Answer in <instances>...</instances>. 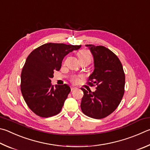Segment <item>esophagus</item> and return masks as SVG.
Masks as SVG:
<instances>
[{
    "mask_svg": "<svg viewBox=\"0 0 150 150\" xmlns=\"http://www.w3.org/2000/svg\"><path fill=\"white\" fill-rule=\"evenodd\" d=\"M71 91H74L75 89H77V87L75 86H71Z\"/></svg>",
    "mask_w": 150,
    "mask_h": 150,
    "instance_id": "1",
    "label": "esophagus"
}]
</instances>
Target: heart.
<instances>
[{
    "label": "heart",
    "mask_w": 150,
    "mask_h": 150,
    "mask_svg": "<svg viewBox=\"0 0 150 150\" xmlns=\"http://www.w3.org/2000/svg\"><path fill=\"white\" fill-rule=\"evenodd\" d=\"M78 57L79 61L84 60V59H88V60L91 61V56H90L88 52L86 50H81L78 53ZM81 77V76H73L71 80L73 82L78 83Z\"/></svg>",
    "instance_id": "1"
}]
</instances>
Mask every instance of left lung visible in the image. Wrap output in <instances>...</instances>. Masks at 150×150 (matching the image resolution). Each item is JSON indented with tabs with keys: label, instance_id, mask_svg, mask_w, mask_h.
Here are the masks:
<instances>
[{
	"label": "left lung",
	"instance_id": "1",
	"mask_svg": "<svg viewBox=\"0 0 150 150\" xmlns=\"http://www.w3.org/2000/svg\"><path fill=\"white\" fill-rule=\"evenodd\" d=\"M94 58V71L88 83L96 85L91 92L83 88L81 108L84 114L94 119L110 115L120 103L125 92V76L119 59L113 52L103 46L86 45Z\"/></svg>",
	"mask_w": 150,
	"mask_h": 150
}]
</instances>
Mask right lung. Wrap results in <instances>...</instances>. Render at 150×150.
I'll return each mask as SVG.
<instances>
[{
    "label": "right lung",
    "instance_id": "add662e5",
    "mask_svg": "<svg viewBox=\"0 0 150 150\" xmlns=\"http://www.w3.org/2000/svg\"><path fill=\"white\" fill-rule=\"evenodd\" d=\"M81 47L46 43L27 58L21 74V91L27 105L36 115L48 117L61 111L71 88L66 84L54 87L51 79L55 71L60 69L64 57Z\"/></svg>",
    "mask_w": 150,
    "mask_h": 150
}]
</instances>
